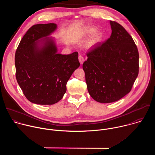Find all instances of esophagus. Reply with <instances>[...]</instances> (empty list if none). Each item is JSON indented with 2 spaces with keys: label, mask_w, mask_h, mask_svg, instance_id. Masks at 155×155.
Here are the masks:
<instances>
[{
  "label": "esophagus",
  "mask_w": 155,
  "mask_h": 155,
  "mask_svg": "<svg viewBox=\"0 0 155 155\" xmlns=\"http://www.w3.org/2000/svg\"><path fill=\"white\" fill-rule=\"evenodd\" d=\"M78 59H79L80 63L81 64H83V62H84V58H83L82 56L80 55V56H78Z\"/></svg>",
  "instance_id": "1"
}]
</instances>
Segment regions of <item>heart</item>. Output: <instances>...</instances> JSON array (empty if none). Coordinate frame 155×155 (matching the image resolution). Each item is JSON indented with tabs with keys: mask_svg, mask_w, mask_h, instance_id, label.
I'll use <instances>...</instances> for the list:
<instances>
[{
	"mask_svg": "<svg viewBox=\"0 0 155 155\" xmlns=\"http://www.w3.org/2000/svg\"><path fill=\"white\" fill-rule=\"evenodd\" d=\"M96 31L97 29L93 27H88L83 30L82 34L84 37H89L94 32H96ZM102 34L101 32H98L94 34L87 43L88 48H93L95 47L102 41Z\"/></svg>",
	"mask_w": 155,
	"mask_h": 155,
	"instance_id": "obj_1",
	"label": "heart"
}]
</instances>
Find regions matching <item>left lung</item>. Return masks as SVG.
Segmentation results:
<instances>
[{"label":"left lung","instance_id":"obj_1","mask_svg":"<svg viewBox=\"0 0 155 155\" xmlns=\"http://www.w3.org/2000/svg\"><path fill=\"white\" fill-rule=\"evenodd\" d=\"M112 34L87 53L83 69L87 91L96 101L111 103L128 94L139 74L137 46L120 24L110 21Z\"/></svg>","mask_w":155,"mask_h":155}]
</instances>
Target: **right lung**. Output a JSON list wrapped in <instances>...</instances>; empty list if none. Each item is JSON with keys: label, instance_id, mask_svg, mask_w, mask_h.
Wrapping results in <instances>:
<instances>
[{"label": "right lung", "instance_id": "add662e5", "mask_svg": "<svg viewBox=\"0 0 155 155\" xmlns=\"http://www.w3.org/2000/svg\"><path fill=\"white\" fill-rule=\"evenodd\" d=\"M55 23L32 26L21 39L15 53L16 78L32 103L53 105L66 92V84L79 68L78 54L58 53L56 38L50 35Z\"/></svg>", "mask_w": 155, "mask_h": 155}]
</instances>
